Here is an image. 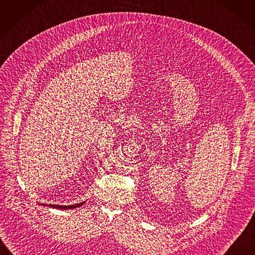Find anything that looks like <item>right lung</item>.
<instances>
[{
  "mask_svg": "<svg viewBox=\"0 0 255 255\" xmlns=\"http://www.w3.org/2000/svg\"><path fill=\"white\" fill-rule=\"evenodd\" d=\"M85 202H82V203H79V204H75V205H67V206H65V205H51V204H49L48 206L49 207H53V208H57V209H74V208H77V207H80L81 205H83ZM45 205V204H44Z\"/></svg>",
  "mask_w": 255,
  "mask_h": 255,
  "instance_id": "obj_1",
  "label": "right lung"
}]
</instances>
